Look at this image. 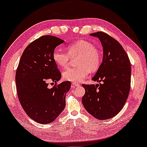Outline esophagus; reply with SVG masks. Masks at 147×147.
<instances>
[{
    "mask_svg": "<svg viewBox=\"0 0 147 147\" xmlns=\"http://www.w3.org/2000/svg\"><path fill=\"white\" fill-rule=\"evenodd\" d=\"M79 84L78 83H74V82H73L72 83V86L73 87H77V86H78Z\"/></svg>",
    "mask_w": 147,
    "mask_h": 147,
    "instance_id": "esophagus-1",
    "label": "esophagus"
}]
</instances>
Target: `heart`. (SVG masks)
<instances>
[{
	"label": "heart",
	"mask_w": 147,
	"mask_h": 147,
	"mask_svg": "<svg viewBox=\"0 0 147 147\" xmlns=\"http://www.w3.org/2000/svg\"><path fill=\"white\" fill-rule=\"evenodd\" d=\"M67 52L59 49L53 50L52 59L55 63L61 68L69 67L71 57L78 56L76 68H69L63 73L65 80L73 82H82L87 77L90 72H94L99 69L101 63V53L92 43L80 40L67 47Z\"/></svg>",
	"instance_id": "1"
}]
</instances>
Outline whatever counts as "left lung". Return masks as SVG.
Wrapping results in <instances>:
<instances>
[{"mask_svg":"<svg viewBox=\"0 0 147 147\" xmlns=\"http://www.w3.org/2000/svg\"><path fill=\"white\" fill-rule=\"evenodd\" d=\"M99 39L103 57L93 81L99 84H82L85 94L82 98L88 113L98 120L112 118L122 110L126 102L131 83V63L126 52L118 42L103 32L90 34Z\"/></svg>","mask_w":147,"mask_h":147,"instance_id":"1","label":"left lung"}]
</instances>
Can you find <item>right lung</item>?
Masks as SVG:
<instances>
[{
  "instance_id": "add662e5",
  "label": "right lung",
  "mask_w": 147,
  "mask_h": 147,
  "mask_svg": "<svg viewBox=\"0 0 147 147\" xmlns=\"http://www.w3.org/2000/svg\"><path fill=\"white\" fill-rule=\"evenodd\" d=\"M64 40L56 36L44 35L29 44L23 52L16 73L18 95L22 108L36 122L50 124L62 113L66 94L71 82L56 83L61 78L52 59L55 48Z\"/></svg>"
}]
</instances>
